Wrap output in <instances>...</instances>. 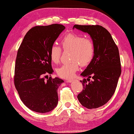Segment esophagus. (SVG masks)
I'll list each match as a JSON object with an SVG mask.
<instances>
[{"label":"esophagus","mask_w":134,"mask_h":134,"mask_svg":"<svg viewBox=\"0 0 134 134\" xmlns=\"http://www.w3.org/2000/svg\"><path fill=\"white\" fill-rule=\"evenodd\" d=\"M73 81V79H69V80H66V82L67 83H72Z\"/></svg>","instance_id":"34e87169"}]
</instances>
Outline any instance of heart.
I'll use <instances>...</instances> for the list:
<instances>
[{"label":"heart","instance_id":"1","mask_svg":"<svg viewBox=\"0 0 134 134\" xmlns=\"http://www.w3.org/2000/svg\"><path fill=\"white\" fill-rule=\"evenodd\" d=\"M61 44L65 50H70L71 60L72 61L65 63L57 69V73L61 78L71 79L74 77L75 72L79 69V63L82 66L89 64L93 59L95 53V46L92 40L85 38L83 36L69 33L61 39ZM62 50L56 45L51 46L50 50L51 61L57 63L61 56Z\"/></svg>","mask_w":134,"mask_h":134}]
</instances>
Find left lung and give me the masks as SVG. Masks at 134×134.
<instances>
[{"instance_id":"left-lung-1","label":"left lung","mask_w":134,"mask_h":134,"mask_svg":"<svg viewBox=\"0 0 134 134\" xmlns=\"http://www.w3.org/2000/svg\"><path fill=\"white\" fill-rule=\"evenodd\" d=\"M73 28L88 33L94 44L93 59L80 74L88 78L80 80L83 89L77 98L83 106L97 108L110 99L117 88L121 74L118 48L109 32L101 26L75 25ZM91 77L93 80L90 81Z\"/></svg>"}]
</instances>
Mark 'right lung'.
Masks as SVG:
<instances>
[{"instance_id": "right-lung-1", "label": "right lung", "mask_w": 134, "mask_h": 134, "mask_svg": "<svg viewBox=\"0 0 134 134\" xmlns=\"http://www.w3.org/2000/svg\"><path fill=\"white\" fill-rule=\"evenodd\" d=\"M65 29L60 24L34 27L26 33L17 51L15 86L21 101L33 111L47 113L58 103L57 89L63 80L51 77L45 80L44 76L54 72L50 48Z\"/></svg>"}]
</instances>
